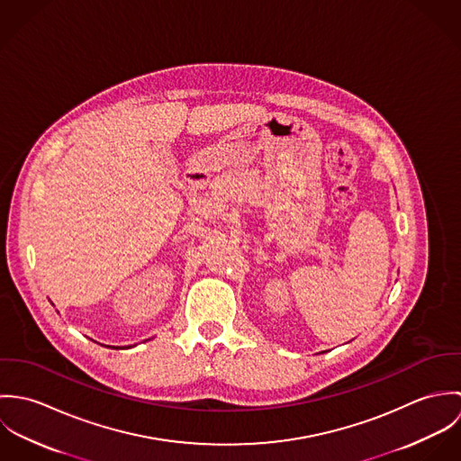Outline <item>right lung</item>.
Returning <instances> with one entry per match:
<instances>
[{
	"label": "right lung",
	"mask_w": 461,
	"mask_h": 461,
	"mask_svg": "<svg viewBox=\"0 0 461 461\" xmlns=\"http://www.w3.org/2000/svg\"><path fill=\"white\" fill-rule=\"evenodd\" d=\"M113 349H121V348H113Z\"/></svg>",
	"instance_id": "right-lung-1"
}]
</instances>
